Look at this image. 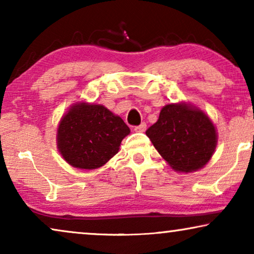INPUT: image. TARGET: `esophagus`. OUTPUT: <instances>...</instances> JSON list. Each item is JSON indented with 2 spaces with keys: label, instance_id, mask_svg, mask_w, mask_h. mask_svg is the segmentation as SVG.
<instances>
[{
  "label": "esophagus",
  "instance_id": "1",
  "mask_svg": "<svg viewBox=\"0 0 254 254\" xmlns=\"http://www.w3.org/2000/svg\"><path fill=\"white\" fill-rule=\"evenodd\" d=\"M145 129H147V124H145V123H142V124L138 125V126L134 127L135 131H141V133H142V131H144Z\"/></svg>",
  "mask_w": 254,
  "mask_h": 254
}]
</instances>
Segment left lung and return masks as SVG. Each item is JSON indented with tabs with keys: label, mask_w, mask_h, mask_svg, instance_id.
<instances>
[{
	"label": "left lung",
	"mask_w": 254,
	"mask_h": 254,
	"mask_svg": "<svg viewBox=\"0 0 254 254\" xmlns=\"http://www.w3.org/2000/svg\"><path fill=\"white\" fill-rule=\"evenodd\" d=\"M145 134L162 157L180 172H192L206 165L217 142L209 118L186 104L163 107L157 123Z\"/></svg>",
	"instance_id": "obj_1"
}]
</instances>
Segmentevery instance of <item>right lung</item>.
I'll use <instances>...</instances> for the list:
<instances>
[{
	"label": "right lung",
	"instance_id": "right-lung-1",
	"mask_svg": "<svg viewBox=\"0 0 254 254\" xmlns=\"http://www.w3.org/2000/svg\"><path fill=\"white\" fill-rule=\"evenodd\" d=\"M129 131L120 117L103 105L76 104L59 125L58 148L71 166L93 170L119 151Z\"/></svg>",
	"mask_w": 254,
	"mask_h": 254
}]
</instances>
